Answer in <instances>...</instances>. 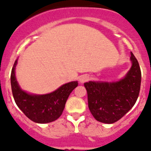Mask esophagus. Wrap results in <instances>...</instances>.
Instances as JSON below:
<instances>
[{
  "instance_id": "obj_1",
  "label": "esophagus",
  "mask_w": 151,
  "mask_h": 151,
  "mask_svg": "<svg viewBox=\"0 0 151 151\" xmlns=\"http://www.w3.org/2000/svg\"><path fill=\"white\" fill-rule=\"evenodd\" d=\"M89 77L88 75H86V74H84V75H82L80 77V78H79V80H80V82L81 83H83L86 82V81H89Z\"/></svg>"
}]
</instances>
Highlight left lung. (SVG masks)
<instances>
[{
    "instance_id": "left-lung-1",
    "label": "left lung",
    "mask_w": 151,
    "mask_h": 151,
    "mask_svg": "<svg viewBox=\"0 0 151 151\" xmlns=\"http://www.w3.org/2000/svg\"><path fill=\"white\" fill-rule=\"evenodd\" d=\"M132 67L124 78L116 82H95L84 83L87 91L88 106L98 121L114 123L128 112L138 99L141 87L142 73L138 60L131 52Z\"/></svg>"
}]
</instances>
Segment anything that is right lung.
<instances>
[{"label": "right lung", "instance_id": "obj_1", "mask_svg": "<svg viewBox=\"0 0 151 151\" xmlns=\"http://www.w3.org/2000/svg\"><path fill=\"white\" fill-rule=\"evenodd\" d=\"M16 60L12 68L10 81L15 102L25 116L35 123H47L55 121L62 115L70 92L77 86V81L68 83L54 92L46 95H32L22 90L16 75Z\"/></svg>", "mask_w": 151, "mask_h": 151}]
</instances>
